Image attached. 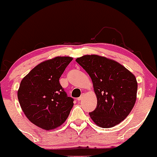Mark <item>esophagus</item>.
<instances>
[{
	"label": "esophagus",
	"mask_w": 157,
	"mask_h": 157,
	"mask_svg": "<svg viewBox=\"0 0 157 157\" xmlns=\"http://www.w3.org/2000/svg\"><path fill=\"white\" fill-rule=\"evenodd\" d=\"M84 95H85L84 94L82 93V94H81V96L80 97H78V98H77V100H78V101H80V100H82V99L84 97Z\"/></svg>",
	"instance_id": "obj_1"
}]
</instances>
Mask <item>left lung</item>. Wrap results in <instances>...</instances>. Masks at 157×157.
Listing matches in <instances>:
<instances>
[{"label": "left lung", "instance_id": "left-lung-1", "mask_svg": "<svg viewBox=\"0 0 157 157\" xmlns=\"http://www.w3.org/2000/svg\"><path fill=\"white\" fill-rule=\"evenodd\" d=\"M76 61L89 75L97 95V108L90 117L105 128L120 123L136 102V77L119 63L101 56L85 55Z\"/></svg>", "mask_w": 157, "mask_h": 157}]
</instances>
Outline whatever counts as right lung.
Here are the masks:
<instances>
[{
	"label": "right lung",
	"instance_id": "right-lung-1",
	"mask_svg": "<svg viewBox=\"0 0 157 157\" xmlns=\"http://www.w3.org/2000/svg\"><path fill=\"white\" fill-rule=\"evenodd\" d=\"M73 59L56 57L41 63L21 81L17 91L20 105L30 122L45 130L62 125L74 105L59 82Z\"/></svg>",
	"mask_w": 157,
	"mask_h": 157
}]
</instances>
